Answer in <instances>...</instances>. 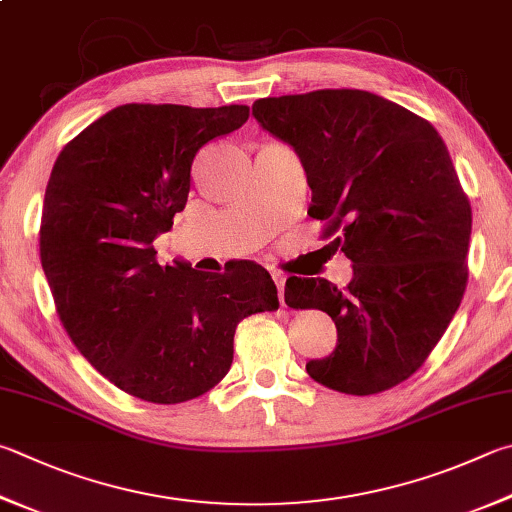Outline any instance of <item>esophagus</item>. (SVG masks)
Segmentation results:
<instances>
[{
	"mask_svg": "<svg viewBox=\"0 0 512 512\" xmlns=\"http://www.w3.org/2000/svg\"><path fill=\"white\" fill-rule=\"evenodd\" d=\"M273 280L277 284V295H280V304H284V284H286V277L282 273H273Z\"/></svg>",
	"mask_w": 512,
	"mask_h": 512,
	"instance_id": "esophagus-1",
	"label": "esophagus"
}]
</instances>
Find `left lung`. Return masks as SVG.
I'll list each match as a JSON object with an SVG mask.
<instances>
[{
	"instance_id": "1",
	"label": "left lung",
	"mask_w": 512,
	"mask_h": 512,
	"mask_svg": "<svg viewBox=\"0 0 512 512\" xmlns=\"http://www.w3.org/2000/svg\"><path fill=\"white\" fill-rule=\"evenodd\" d=\"M262 129L291 145L311 188L309 215L351 259L338 288L291 277L284 300L320 309L338 329L313 380L369 396L410 378L457 313L468 282L470 201L439 132L396 102L360 89L255 100Z\"/></svg>"
}]
</instances>
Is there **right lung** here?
<instances>
[{"mask_svg": "<svg viewBox=\"0 0 512 512\" xmlns=\"http://www.w3.org/2000/svg\"><path fill=\"white\" fill-rule=\"evenodd\" d=\"M248 120L246 105H120L60 152L44 194L40 259L78 351L150 403L206 394L232 365L237 324L275 311L266 268L161 266L152 241L185 208L203 145Z\"/></svg>", "mask_w": 512, "mask_h": 512, "instance_id": "obj_1", "label": "right lung"}]
</instances>
